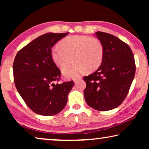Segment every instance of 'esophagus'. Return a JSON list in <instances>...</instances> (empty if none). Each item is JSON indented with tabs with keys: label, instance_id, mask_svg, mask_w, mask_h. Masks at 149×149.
Returning <instances> with one entry per match:
<instances>
[{
	"label": "esophagus",
	"instance_id": "34e87169",
	"mask_svg": "<svg viewBox=\"0 0 149 149\" xmlns=\"http://www.w3.org/2000/svg\"><path fill=\"white\" fill-rule=\"evenodd\" d=\"M81 79V77H75V78H74V79H73V81H74V83H77Z\"/></svg>",
	"mask_w": 149,
	"mask_h": 149
}]
</instances>
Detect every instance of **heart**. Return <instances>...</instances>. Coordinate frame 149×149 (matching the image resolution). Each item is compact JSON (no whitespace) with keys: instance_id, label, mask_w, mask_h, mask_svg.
Returning a JSON list of instances; mask_svg holds the SVG:
<instances>
[{"instance_id":"b5f03b06","label":"heart","mask_w":149,"mask_h":149,"mask_svg":"<svg viewBox=\"0 0 149 149\" xmlns=\"http://www.w3.org/2000/svg\"><path fill=\"white\" fill-rule=\"evenodd\" d=\"M59 47L51 50L52 59L59 68L68 65L72 58L75 62L62 70L65 77H77L87 70L93 72L102 64L104 49L101 42L95 37L72 35L63 39Z\"/></svg>"}]
</instances>
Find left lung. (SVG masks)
Returning <instances> with one entry per match:
<instances>
[{"mask_svg": "<svg viewBox=\"0 0 149 149\" xmlns=\"http://www.w3.org/2000/svg\"><path fill=\"white\" fill-rule=\"evenodd\" d=\"M95 35L102 45L104 56L97 71L84 77V94L90 107L107 111L125 99L135 76V60L130 47L119 38L101 31Z\"/></svg>", "mask_w": 149, "mask_h": 149, "instance_id": "1", "label": "left lung"}]
</instances>
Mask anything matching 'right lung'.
Masks as SVG:
<instances>
[{
    "mask_svg": "<svg viewBox=\"0 0 149 149\" xmlns=\"http://www.w3.org/2000/svg\"><path fill=\"white\" fill-rule=\"evenodd\" d=\"M68 34L42 35L22 48L15 57V85L27 107L36 114L53 116L66 105L74 83L54 84L60 78V71L52 59L51 49Z\"/></svg>",
    "mask_w": 149,
    "mask_h": 149,
    "instance_id": "right-lung-1",
    "label": "right lung"
}]
</instances>
